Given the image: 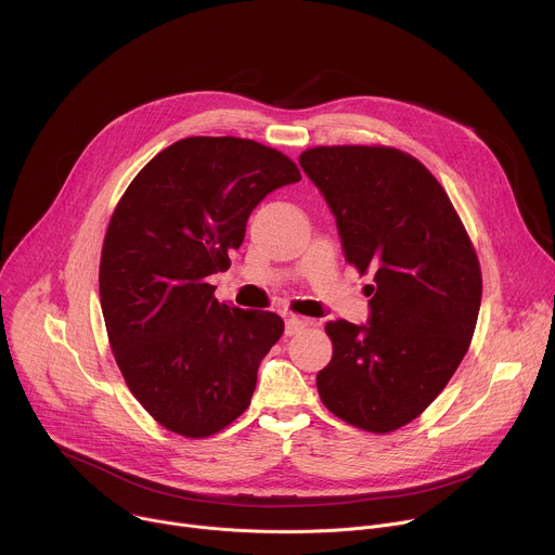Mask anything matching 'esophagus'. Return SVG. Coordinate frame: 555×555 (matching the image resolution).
Here are the masks:
<instances>
[{
    "mask_svg": "<svg viewBox=\"0 0 555 555\" xmlns=\"http://www.w3.org/2000/svg\"><path fill=\"white\" fill-rule=\"evenodd\" d=\"M313 325H315V321H311V319H302V315H289V319L285 321V334L294 336V334L302 332L305 327H313Z\"/></svg>",
    "mask_w": 555,
    "mask_h": 555,
    "instance_id": "obj_1",
    "label": "esophagus"
}]
</instances>
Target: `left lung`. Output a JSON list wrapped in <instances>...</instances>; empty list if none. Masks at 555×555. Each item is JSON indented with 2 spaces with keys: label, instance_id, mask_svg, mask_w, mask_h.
Masks as SVG:
<instances>
[{
  "label": "left lung",
  "instance_id": "obj_1",
  "mask_svg": "<svg viewBox=\"0 0 555 555\" xmlns=\"http://www.w3.org/2000/svg\"><path fill=\"white\" fill-rule=\"evenodd\" d=\"M298 163L325 195L347 261L373 272L366 327L332 321L323 404L375 435L417 420L446 388L477 327L481 266L437 178L406 151L334 144Z\"/></svg>",
  "mask_w": 555,
  "mask_h": 555
}]
</instances>
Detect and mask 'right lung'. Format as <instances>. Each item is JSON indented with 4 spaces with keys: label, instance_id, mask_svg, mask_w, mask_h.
<instances>
[{
    "label": "right lung",
    "instance_id": "add662e5",
    "mask_svg": "<svg viewBox=\"0 0 555 555\" xmlns=\"http://www.w3.org/2000/svg\"><path fill=\"white\" fill-rule=\"evenodd\" d=\"M298 180L272 146L193 135L157 153L116 204L99 270L107 338L133 398L167 430L206 439L250 406L285 325L219 302L208 276L230 268L255 206Z\"/></svg>",
    "mask_w": 555,
    "mask_h": 555
}]
</instances>
